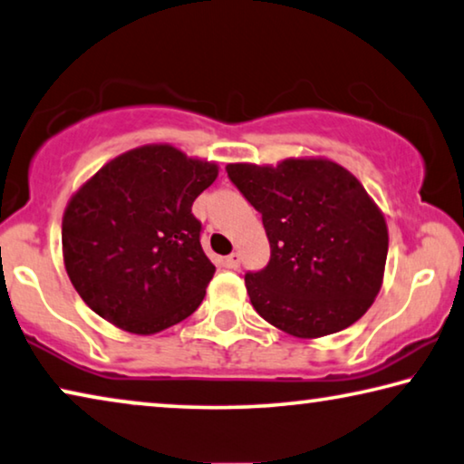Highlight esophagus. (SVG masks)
Returning <instances> with one entry per match:
<instances>
[{"instance_id": "esophagus-1", "label": "esophagus", "mask_w": 464, "mask_h": 464, "mask_svg": "<svg viewBox=\"0 0 464 464\" xmlns=\"http://www.w3.org/2000/svg\"><path fill=\"white\" fill-rule=\"evenodd\" d=\"M224 263H226L227 269H238V267H240V255H238V253L227 255Z\"/></svg>"}]
</instances>
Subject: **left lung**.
<instances>
[{
  "label": "left lung",
  "mask_w": 464,
  "mask_h": 464,
  "mask_svg": "<svg viewBox=\"0 0 464 464\" xmlns=\"http://www.w3.org/2000/svg\"><path fill=\"white\" fill-rule=\"evenodd\" d=\"M261 213L272 256L246 274L255 311L295 338L336 334L365 315L383 284L388 226L362 184L325 158L227 163Z\"/></svg>",
  "instance_id": "8db88e82"
}]
</instances>
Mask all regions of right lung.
<instances>
[{
	"label": "right lung",
	"mask_w": 464,
	"mask_h": 464,
	"mask_svg": "<svg viewBox=\"0 0 464 464\" xmlns=\"http://www.w3.org/2000/svg\"><path fill=\"white\" fill-rule=\"evenodd\" d=\"M218 172L216 161L155 142L110 160L70 197L63 266L99 317L151 336L197 311L216 266L190 208Z\"/></svg>",
	"instance_id": "obj_1"
}]
</instances>
